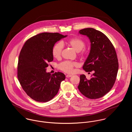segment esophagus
<instances>
[{"mask_svg": "<svg viewBox=\"0 0 132 132\" xmlns=\"http://www.w3.org/2000/svg\"><path fill=\"white\" fill-rule=\"evenodd\" d=\"M66 78H70V77H72V75H67L66 76Z\"/></svg>", "mask_w": 132, "mask_h": 132, "instance_id": "34e87169", "label": "esophagus"}]
</instances>
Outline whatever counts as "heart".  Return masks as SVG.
<instances>
[{"mask_svg": "<svg viewBox=\"0 0 132 132\" xmlns=\"http://www.w3.org/2000/svg\"><path fill=\"white\" fill-rule=\"evenodd\" d=\"M67 43L72 47L76 52H78L79 55L83 56L86 53L87 50L84 47L85 46V41L79 37H73L68 40ZM63 50V44L61 43H57L53 46L52 53L53 56L58 59L61 57ZM78 63L76 62L65 61L58 65V68L66 73H72L73 71L74 67H77Z\"/></svg>", "mask_w": 132, "mask_h": 132, "instance_id": "b5f03b06", "label": "heart"}]
</instances>
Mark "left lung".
<instances>
[{
  "label": "left lung",
  "instance_id": "left-lung-1",
  "mask_svg": "<svg viewBox=\"0 0 132 132\" xmlns=\"http://www.w3.org/2000/svg\"><path fill=\"white\" fill-rule=\"evenodd\" d=\"M79 32L89 37L91 42V50L82 68L93 73L90 79L80 75L78 89L88 98H99L108 93L115 84L118 70L117 54L110 40L102 32L87 28Z\"/></svg>",
  "mask_w": 132,
  "mask_h": 132
}]
</instances>
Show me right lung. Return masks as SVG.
<instances>
[{
    "label": "right lung",
    "instance_id": "add662e5",
    "mask_svg": "<svg viewBox=\"0 0 132 132\" xmlns=\"http://www.w3.org/2000/svg\"><path fill=\"white\" fill-rule=\"evenodd\" d=\"M67 36L57 32H43L28 39L18 59L17 77L27 95L38 102H47L57 94L64 73L51 75L46 72L48 63L53 60L52 50L54 44Z\"/></svg>",
    "mask_w": 132,
    "mask_h": 132
}]
</instances>
